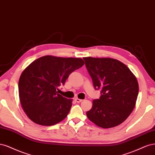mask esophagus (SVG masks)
<instances>
[{
  "instance_id": "esophagus-1",
  "label": "esophagus",
  "mask_w": 155,
  "mask_h": 155,
  "mask_svg": "<svg viewBox=\"0 0 155 155\" xmlns=\"http://www.w3.org/2000/svg\"><path fill=\"white\" fill-rule=\"evenodd\" d=\"M74 101H75L77 103H80V102H81L82 101V100L79 99L78 98H74Z\"/></svg>"
}]
</instances>
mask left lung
<instances>
[{
    "label": "left lung",
    "mask_w": 155,
    "mask_h": 155,
    "mask_svg": "<svg viewBox=\"0 0 155 155\" xmlns=\"http://www.w3.org/2000/svg\"><path fill=\"white\" fill-rule=\"evenodd\" d=\"M99 99L86 112L87 118L102 128L118 126L130 115L138 94L137 78L126 65L110 58H83Z\"/></svg>",
    "instance_id": "left-lung-1"
}]
</instances>
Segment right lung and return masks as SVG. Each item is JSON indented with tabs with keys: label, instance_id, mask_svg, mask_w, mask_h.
Masks as SVG:
<instances>
[{
	"label": "right lung",
	"instance_id": "right-lung-1",
	"mask_svg": "<svg viewBox=\"0 0 155 155\" xmlns=\"http://www.w3.org/2000/svg\"><path fill=\"white\" fill-rule=\"evenodd\" d=\"M84 64L82 58L47 55L24 69L18 81L19 98L24 112L33 122L50 126L67 117L72 101L58 94V87Z\"/></svg>",
	"mask_w": 155,
	"mask_h": 155
}]
</instances>
